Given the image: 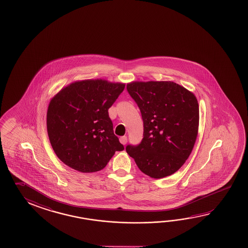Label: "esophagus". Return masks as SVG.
<instances>
[{
  "mask_svg": "<svg viewBox=\"0 0 248 248\" xmlns=\"http://www.w3.org/2000/svg\"><path fill=\"white\" fill-rule=\"evenodd\" d=\"M119 140H120V143L121 144H123V145H126L127 143V137L126 136H123V137H121L120 139H119Z\"/></svg>",
  "mask_w": 248,
  "mask_h": 248,
  "instance_id": "esophagus-1",
  "label": "esophagus"
}]
</instances>
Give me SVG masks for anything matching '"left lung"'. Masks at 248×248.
Wrapping results in <instances>:
<instances>
[{"label":"left lung","instance_id":"left-lung-1","mask_svg":"<svg viewBox=\"0 0 248 248\" xmlns=\"http://www.w3.org/2000/svg\"><path fill=\"white\" fill-rule=\"evenodd\" d=\"M127 91L140 109L144 138L126 152L150 177L175 173L191 154L199 126L195 94L173 81H132Z\"/></svg>","mask_w":248,"mask_h":248}]
</instances>
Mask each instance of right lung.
<instances>
[{
	"label": "right lung",
	"mask_w": 248,
	"mask_h": 248,
	"mask_svg": "<svg viewBox=\"0 0 248 248\" xmlns=\"http://www.w3.org/2000/svg\"><path fill=\"white\" fill-rule=\"evenodd\" d=\"M124 87L103 79L78 80L52 97L47 109V132L63 163L81 173L97 172L117 151L124 149L114 134L108 112Z\"/></svg>",
	"instance_id": "obj_1"
}]
</instances>
